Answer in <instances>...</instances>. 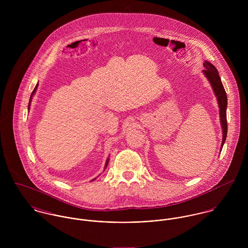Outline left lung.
<instances>
[{
	"instance_id": "1",
	"label": "left lung",
	"mask_w": 248,
	"mask_h": 248,
	"mask_svg": "<svg viewBox=\"0 0 248 248\" xmlns=\"http://www.w3.org/2000/svg\"><path fill=\"white\" fill-rule=\"evenodd\" d=\"M203 68L204 69L202 70V72L212 87L213 92L217 97V105L219 108L218 109L219 110V120H220V125H221V130H222V141H221L220 149H222V146L225 142L226 135H227V120H226L227 95H226L225 90L222 86L220 77L218 75V71L215 68V66L212 65L210 62L205 60L203 62Z\"/></svg>"
}]
</instances>
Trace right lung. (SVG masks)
Returning a JSON list of instances; mask_svg holds the SVG:
<instances>
[{"instance_id": "1", "label": "right lung", "mask_w": 248, "mask_h": 248, "mask_svg": "<svg viewBox=\"0 0 248 248\" xmlns=\"http://www.w3.org/2000/svg\"><path fill=\"white\" fill-rule=\"evenodd\" d=\"M37 88H38V83H37V85L35 86V88H34V90H33V92H32V93H31V99H30V102H29V110H30V108H31V100H32V97H33V95L35 94L36 91H37ZM108 157L107 158L106 160V164H105V169L107 168V166H108ZM96 178V177H95ZM95 178H93L92 181H93V180H95Z\"/></svg>"}]
</instances>
